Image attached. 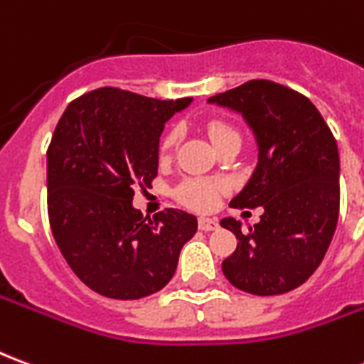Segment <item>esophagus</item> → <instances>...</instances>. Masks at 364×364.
I'll list each match as a JSON object with an SVG mask.
<instances>
[{"mask_svg":"<svg viewBox=\"0 0 364 364\" xmlns=\"http://www.w3.org/2000/svg\"><path fill=\"white\" fill-rule=\"evenodd\" d=\"M198 228L205 232H213V230H218V222L213 218H198Z\"/></svg>","mask_w":364,"mask_h":364,"instance_id":"34e87169","label":"esophagus"}]
</instances>
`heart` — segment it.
<instances>
[{
	"instance_id": "1",
	"label": "heart",
	"mask_w": 364,
	"mask_h": 364,
	"mask_svg": "<svg viewBox=\"0 0 364 364\" xmlns=\"http://www.w3.org/2000/svg\"><path fill=\"white\" fill-rule=\"evenodd\" d=\"M206 132L218 150L228 144H242L240 130L228 120L210 119L206 122ZM175 146H177V130H169L159 140V158H169ZM218 193H220V185H216V183L206 181V179H185L175 187L173 195L181 205L189 206L193 210H210L216 205Z\"/></svg>"
}]
</instances>
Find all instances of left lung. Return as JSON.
Instances as JSON below:
<instances>
[{"mask_svg":"<svg viewBox=\"0 0 364 364\" xmlns=\"http://www.w3.org/2000/svg\"><path fill=\"white\" fill-rule=\"evenodd\" d=\"M208 101L242 112L259 144V164L230 206L265 210L247 230L234 218L220 222L237 240L222 273L250 294L290 292L320 267L336 232V136L308 97L269 80H250Z\"/></svg>","mask_w":364,"mask_h":364,"instance_id":"left-lung-1","label":"left lung"}]
</instances>
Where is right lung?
<instances>
[{
    "label": "right lung",
    "mask_w": 364,
    "mask_h": 364,
    "mask_svg": "<svg viewBox=\"0 0 364 364\" xmlns=\"http://www.w3.org/2000/svg\"><path fill=\"white\" fill-rule=\"evenodd\" d=\"M185 99L119 87L83 93L60 117L46 151L48 220L80 281L101 296L138 300L171 281L197 218L166 208L144 218L134 189L158 175L159 134Z\"/></svg>",
    "instance_id": "1"
}]
</instances>
